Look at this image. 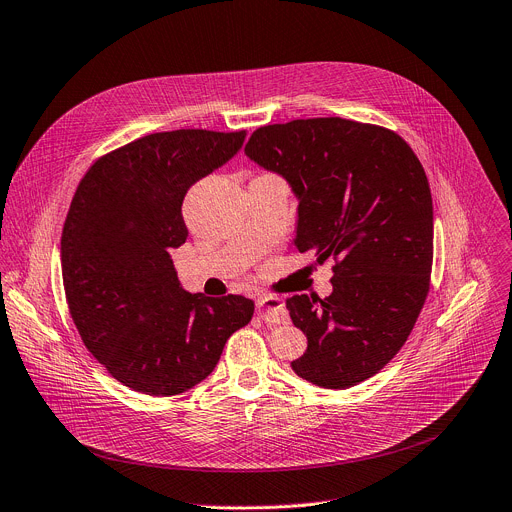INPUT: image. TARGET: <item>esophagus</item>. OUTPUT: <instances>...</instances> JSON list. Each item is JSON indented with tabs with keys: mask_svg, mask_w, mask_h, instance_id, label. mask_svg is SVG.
<instances>
[{
	"mask_svg": "<svg viewBox=\"0 0 512 512\" xmlns=\"http://www.w3.org/2000/svg\"><path fill=\"white\" fill-rule=\"evenodd\" d=\"M258 316L268 324H285L289 320V311L279 297H260L256 301Z\"/></svg>",
	"mask_w": 512,
	"mask_h": 512,
	"instance_id": "1",
	"label": "esophagus"
}]
</instances>
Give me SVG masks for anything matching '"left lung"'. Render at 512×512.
I'll return each instance as SVG.
<instances>
[{
	"mask_svg": "<svg viewBox=\"0 0 512 512\" xmlns=\"http://www.w3.org/2000/svg\"><path fill=\"white\" fill-rule=\"evenodd\" d=\"M246 155L291 184L297 250L334 260L332 295L287 299L307 336L293 371L326 389L373 377L408 340L430 289L432 196L416 153L385 127L326 116L260 127Z\"/></svg>",
	"mask_w": 512,
	"mask_h": 512,
	"instance_id": "left-lung-1",
	"label": "left lung"
}]
</instances>
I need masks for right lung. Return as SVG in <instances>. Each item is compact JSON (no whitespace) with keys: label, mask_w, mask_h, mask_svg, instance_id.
Returning <instances> with one entry per match:
<instances>
[{"label":"right lung","mask_w":512,"mask_h":512,"mask_svg":"<svg viewBox=\"0 0 512 512\" xmlns=\"http://www.w3.org/2000/svg\"><path fill=\"white\" fill-rule=\"evenodd\" d=\"M246 131L151 133L90 166L61 235L71 320L86 348L123 385L176 396L211 375L227 338L254 316L242 295L180 287L170 252L188 229V188L227 164Z\"/></svg>","instance_id":"1"}]
</instances>
